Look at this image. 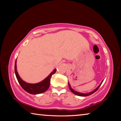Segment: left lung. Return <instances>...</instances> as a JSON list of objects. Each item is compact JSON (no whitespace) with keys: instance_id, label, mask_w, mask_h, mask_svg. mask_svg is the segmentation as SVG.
Masks as SVG:
<instances>
[{"instance_id":"left-lung-1","label":"left lung","mask_w":121,"mask_h":121,"mask_svg":"<svg viewBox=\"0 0 121 121\" xmlns=\"http://www.w3.org/2000/svg\"><path fill=\"white\" fill-rule=\"evenodd\" d=\"M103 81H104V80L101 82V83H100V84L99 86H98L97 88H96L93 91H92V92H89V93H82L79 92H77V91H75L74 90H73V89H72V88L71 87V86H70V83H69V82H68V85H69V89H70V91H71V92H73V94H75V95H78V96H81V97H86V96H89V95H92V94H93V93H95V92L97 91V90H98V89H99V87L100 86V85H101L102 83L103 82Z\"/></svg>"}]
</instances>
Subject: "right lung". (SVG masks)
<instances>
[{
  "mask_svg": "<svg viewBox=\"0 0 121 121\" xmlns=\"http://www.w3.org/2000/svg\"><path fill=\"white\" fill-rule=\"evenodd\" d=\"M56 69H54L52 73L49 75L48 77L45 78L44 80L40 82L35 84L28 83L22 80L21 78L20 77L19 73H17L16 69V59L15 63V73L18 82L24 91L32 95H38L44 93L48 90L50 85V81L52 76L56 72Z\"/></svg>",
  "mask_w": 121,
  "mask_h": 121,
  "instance_id": "obj_1",
  "label": "right lung"
}]
</instances>
